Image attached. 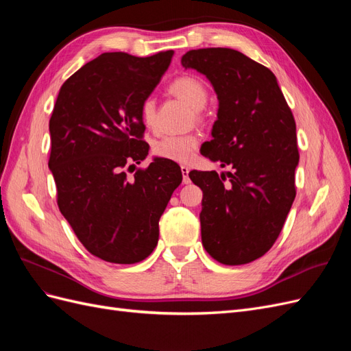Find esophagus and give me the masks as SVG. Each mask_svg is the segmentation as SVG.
Instances as JSON below:
<instances>
[{"mask_svg": "<svg viewBox=\"0 0 351 351\" xmlns=\"http://www.w3.org/2000/svg\"><path fill=\"white\" fill-rule=\"evenodd\" d=\"M189 171L190 169L186 167V165H183L182 167V174H183V183L184 184H189L190 183V178H189Z\"/></svg>", "mask_w": 351, "mask_h": 351, "instance_id": "esophagus-1", "label": "esophagus"}]
</instances>
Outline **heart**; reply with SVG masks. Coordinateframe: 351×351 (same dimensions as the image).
Instances as JSON below:
<instances>
[{
  "label": "heart",
  "mask_w": 351,
  "mask_h": 351,
  "mask_svg": "<svg viewBox=\"0 0 351 351\" xmlns=\"http://www.w3.org/2000/svg\"><path fill=\"white\" fill-rule=\"evenodd\" d=\"M171 90L178 99L187 104L193 111L205 108L208 102V89L199 79L192 76H183L176 79ZM142 120L147 127H152L155 121V101L146 98L141 107ZM199 147V137L196 134H168L154 143V154L159 158L169 159L180 164L192 161Z\"/></svg>",
  "instance_id": "1"
}]
</instances>
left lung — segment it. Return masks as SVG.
I'll return each mask as SVG.
<instances>
[{"label":"left lung","mask_w":351,"mask_h":351,"mask_svg":"<svg viewBox=\"0 0 351 351\" xmlns=\"http://www.w3.org/2000/svg\"><path fill=\"white\" fill-rule=\"evenodd\" d=\"M182 66L204 74L218 98L202 155L234 168L189 173L204 192L202 244L221 263H249L272 247L295 197L294 117L274 73L240 51L192 49Z\"/></svg>","instance_id":"8db88e82"}]
</instances>
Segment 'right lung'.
<instances>
[{
  "label": "right lung",
  "mask_w": 351,
  "mask_h": 351,
  "mask_svg": "<svg viewBox=\"0 0 351 351\" xmlns=\"http://www.w3.org/2000/svg\"><path fill=\"white\" fill-rule=\"evenodd\" d=\"M173 56L174 51L145 58L105 52L58 92L48 162L58 208L83 246L102 261L129 265L149 256L159 218L183 180L180 167L165 158H154L132 180L124 171L149 152L142 141L141 107Z\"/></svg>",
  "instance_id": "1"
}]
</instances>
